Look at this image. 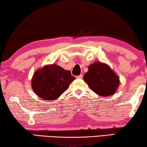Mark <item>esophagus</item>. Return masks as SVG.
Returning a JSON list of instances; mask_svg holds the SVG:
<instances>
[{"label":"esophagus","instance_id":"obj_1","mask_svg":"<svg viewBox=\"0 0 147 147\" xmlns=\"http://www.w3.org/2000/svg\"><path fill=\"white\" fill-rule=\"evenodd\" d=\"M82 78H83V76H82V74H80V76H76V78H78V79H82Z\"/></svg>","mask_w":147,"mask_h":147}]
</instances>
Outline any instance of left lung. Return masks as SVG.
I'll return each instance as SVG.
<instances>
[{"label": "left lung", "mask_w": 147, "mask_h": 147, "mask_svg": "<svg viewBox=\"0 0 147 147\" xmlns=\"http://www.w3.org/2000/svg\"><path fill=\"white\" fill-rule=\"evenodd\" d=\"M84 80L100 96H109L115 93L119 86V78L108 65L96 61L88 67Z\"/></svg>", "instance_id": "obj_1"}]
</instances>
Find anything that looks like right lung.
Masks as SVG:
<instances>
[{"label":"right lung","instance_id":"obj_1","mask_svg":"<svg viewBox=\"0 0 147 147\" xmlns=\"http://www.w3.org/2000/svg\"><path fill=\"white\" fill-rule=\"evenodd\" d=\"M74 80L69 70L52 64L35 72L31 86L34 92L42 99L53 100L59 98Z\"/></svg>","mask_w":147,"mask_h":147}]
</instances>
